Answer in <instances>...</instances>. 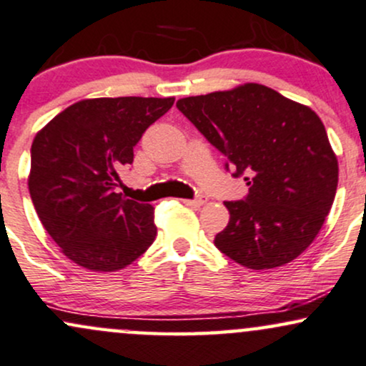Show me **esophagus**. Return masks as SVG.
<instances>
[{
	"label": "esophagus",
	"instance_id": "esophagus-1",
	"mask_svg": "<svg viewBox=\"0 0 366 366\" xmlns=\"http://www.w3.org/2000/svg\"><path fill=\"white\" fill-rule=\"evenodd\" d=\"M184 204L191 206V208H199V206H202L206 202L204 197H197V199H182Z\"/></svg>",
	"mask_w": 366,
	"mask_h": 366
}]
</instances>
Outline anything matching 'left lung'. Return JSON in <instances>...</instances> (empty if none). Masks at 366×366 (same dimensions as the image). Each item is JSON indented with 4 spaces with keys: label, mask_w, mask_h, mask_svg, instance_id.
Segmentation results:
<instances>
[{
    "label": "left lung",
    "mask_w": 366,
    "mask_h": 366,
    "mask_svg": "<svg viewBox=\"0 0 366 366\" xmlns=\"http://www.w3.org/2000/svg\"><path fill=\"white\" fill-rule=\"evenodd\" d=\"M179 111L227 157L249 194L227 201L218 250L249 269L285 266L314 242L337 189V157L320 117L259 83L177 100ZM228 167V165H227Z\"/></svg>",
    "instance_id": "8db88e82"
}]
</instances>
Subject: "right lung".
<instances>
[{
  "instance_id": "add662e5",
  "label": "right lung",
  "mask_w": 366,
  "mask_h": 366,
  "mask_svg": "<svg viewBox=\"0 0 366 366\" xmlns=\"http://www.w3.org/2000/svg\"><path fill=\"white\" fill-rule=\"evenodd\" d=\"M174 97L85 99L35 134L29 191L39 219L69 261L88 271L129 266L157 235L155 209L116 187L134 144Z\"/></svg>"
}]
</instances>
